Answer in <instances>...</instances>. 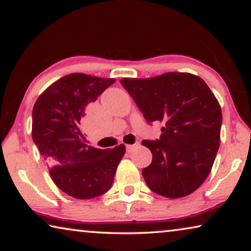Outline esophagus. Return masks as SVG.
Listing matches in <instances>:
<instances>
[{
	"label": "esophagus",
	"instance_id": "34e87169",
	"mask_svg": "<svg viewBox=\"0 0 251 251\" xmlns=\"http://www.w3.org/2000/svg\"><path fill=\"white\" fill-rule=\"evenodd\" d=\"M139 146H140L139 142H135L134 144H127L126 151H127V152H130V151H133V149H135V148L139 147Z\"/></svg>",
	"mask_w": 251,
	"mask_h": 251
}]
</instances>
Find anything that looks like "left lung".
Instances as JSON below:
<instances>
[{"instance_id":"obj_1","label":"left lung","mask_w":251,"mask_h":251,"mask_svg":"<svg viewBox=\"0 0 251 251\" xmlns=\"http://www.w3.org/2000/svg\"><path fill=\"white\" fill-rule=\"evenodd\" d=\"M146 121L164 122L159 140H143L152 161L142 169L151 191L182 198L209 175L220 148L222 110L203 79L188 73H166L152 78H123Z\"/></svg>"}]
</instances>
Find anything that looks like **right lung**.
<instances>
[{
	"label": "right lung",
	"instance_id": "1",
	"mask_svg": "<svg viewBox=\"0 0 251 251\" xmlns=\"http://www.w3.org/2000/svg\"><path fill=\"white\" fill-rule=\"evenodd\" d=\"M115 82L69 74L49 86L34 104V143L50 167L55 185L76 199H92L107 192L125 153L124 144L114 149L87 146L80 129L86 105Z\"/></svg>",
	"mask_w": 251,
	"mask_h": 251
}]
</instances>
